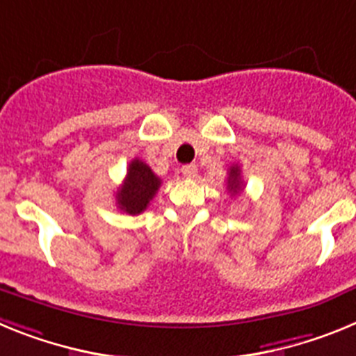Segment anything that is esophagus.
<instances>
[{
	"label": "esophagus",
	"mask_w": 356,
	"mask_h": 356,
	"mask_svg": "<svg viewBox=\"0 0 356 356\" xmlns=\"http://www.w3.org/2000/svg\"><path fill=\"white\" fill-rule=\"evenodd\" d=\"M181 174L186 179H193L197 175V166L195 165H184L181 168Z\"/></svg>",
	"instance_id": "obj_1"
}]
</instances>
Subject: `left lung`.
I'll return each mask as SVG.
<instances>
[{"label": "left lung", "mask_w": 356, "mask_h": 356, "mask_svg": "<svg viewBox=\"0 0 356 356\" xmlns=\"http://www.w3.org/2000/svg\"><path fill=\"white\" fill-rule=\"evenodd\" d=\"M243 182L242 175H240V166L234 165L229 168V177H227V190L231 195H236L238 191H242Z\"/></svg>", "instance_id": "left-lung-1"}]
</instances>
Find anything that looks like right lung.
Masks as SVG:
<instances>
[{"label": "right lung", "mask_w": 356, "mask_h": 356, "mask_svg": "<svg viewBox=\"0 0 356 356\" xmlns=\"http://www.w3.org/2000/svg\"><path fill=\"white\" fill-rule=\"evenodd\" d=\"M161 186V179L141 159H132L123 184L116 191V204L123 213L140 215L148 208Z\"/></svg>", "instance_id": "add662e5"}]
</instances>
